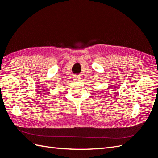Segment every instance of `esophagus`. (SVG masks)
<instances>
[{"mask_svg": "<svg viewBox=\"0 0 158 158\" xmlns=\"http://www.w3.org/2000/svg\"><path fill=\"white\" fill-rule=\"evenodd\" d=\"M80 76H78V75H76V76H74V80L76 81V80H78L79 79H80Z\"/></svg>", "mask_w": 158, "mask_h": 158, "instance_id": "esophagus-1", "label": "esophagus"}]
</instances>
